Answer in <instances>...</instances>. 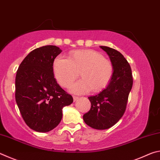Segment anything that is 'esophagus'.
Listing matches in <instances>:
<instances>
[{
    "instance_id": "1",
    "label": "esophagus",
    "mask_w": 160,
    "mask_h": 160,
    "mask_svg": "<svg viewBox=\"0 0 160 160\" xmlns=\"http://www.w3.org/2000/svg\"><path fill=\"white\" fill-rule=\"evenodd\" d=\"M79 99V97H77V96H73V100H74V102H75V101H77V100Z\"/></svg>"
}]
</instances>
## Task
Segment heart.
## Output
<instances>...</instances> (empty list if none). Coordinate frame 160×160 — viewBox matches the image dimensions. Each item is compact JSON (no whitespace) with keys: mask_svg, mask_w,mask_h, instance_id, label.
Wrapping results in <instances>:
<instances>
[{"mask_svg":"<svg viewBox=\"0 0 160 160\" xmlns=\"http://www.w3.org/2000/svg\"><path fill=\"white\" fill-rule=\"evenodd\" d=\"M53 68L56 80L64 88H68L79 76L70 90L75 94H85L92 90H102L112 80L113 66L111 61L94 50H79L70 53L68 58L58 56Z\"/></svg>","mask_w":160,"mask_h":160,"instance_id":"obj_1","label":"heart"}]
</instances>
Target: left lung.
<instances>
[{
  "label": "left lung",
  "instance_id": "1",
  "mask_svg": "<svg viewBox=\"0 0 160 160\" xmlns=\"http://www.w3.org/2000/svg\"><path fill=\"white\" fill-rule=\"evenodd\" d=\"M113 66V74L109 85L97 95L89 97L90 110L83 115L85 123L97 130L109 128L125 113L128 95L132 86L131 66L119 51L101 46Z\"/></svg>",
  "mask_w": 160,
  "mask_h": 160
}]
</instances>
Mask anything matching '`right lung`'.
I'll list each match as a JSON object with an SVG mask.
<instances>
[{"label":"right lung","mask_w":160,"mask_h":160,"mask_svg":"<svg viewBox=\"0 0 160 160\" xmlns=\"http://www.w3.org/2000/svg\"><path fill=\"white\" fill-rule=\"evenodd\" d=\"M61 51L53 45L37 48L17 70L16 102L25 122L35 131L45 132L56 128L63 116L62 109L73 102L53 75L54 59Z\"/></svg>","instance_id":"add662e5"}]
</instances>
